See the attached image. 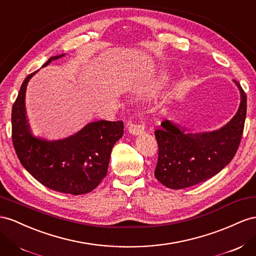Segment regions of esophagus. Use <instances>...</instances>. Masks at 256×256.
I'll return each mask as SVG.
<instances>
[{
    "label": "esophagus",
    "instance_id": "34e87169",
    "mask_svg": "<svg viewBox=\"0 0 256 256\" xmlns=\"http://www.w3.org/2000/svg\"><path fill=\"white\" fill-rule=\"evenodd\" d=\"M129 134L134 136H139L144 132V126L141 124H129L128 125Z\"/></svg>",
    "mask_w": 256,
    "mask_h": 256
}]
</instances>
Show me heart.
Returning <instances> with one entry per match:
<instances>
[{
	"label": "heart",
	"mask_w": 256,
	"mask_h": 256,
	"mask_svg": "<svg viewBox=\"0 0 256 256\" xmlns=\"http://www.w3.org/2000/svg\"><path fill=\"white\" fill-rule=\"evenodd\" d=\"M141 92H148L146 89H141Z\"/></svg>",
	"instance_id": "b5f03b06"
}]
</instances>
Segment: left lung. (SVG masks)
I'll list each match as a JSON object with an SVG mask.
<instances>
[{"instance_id":"left-lung-1","label":"left lung","mask_w":256,"mask_h":256,"mask_svg":"<svg viewBox=\"0 0 256 256\" xmlns=\"http://www.w3.org/2000/svg\"><path fill=\"white\" fill-rule=\"evenodd\" d=\"M240 92L237 113L225 126L202 134H188L170 120L155 130L158 160L155 176L166 188L181 190L206 181L222 170L236 155L246 115V96Z\"/></svg>"}]
</instances>
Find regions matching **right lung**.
Listing matches in <instances>:
<instances>
[{
    "instance_id": "add662e5",
    "label": "right lung",
    "mask_w": 256,
    "mask_h": 256,
    "mask_svg": "<svg viewBox=\"0 0 256 256\" xmlns=\"http://www.w3.org/2000/svg\"><path fill=\"white\" fill-rule=\"evenodd\" d=\"M50 57L43 66L64 57ZM24 80L12 110V138L16 154L26 170L52 190L82 195L94 190L108 174L114 144L124 134L122 122H89L78 132L62 140L48 141L34 136L26 120Z\"/></svg>"
}]
</instances>
